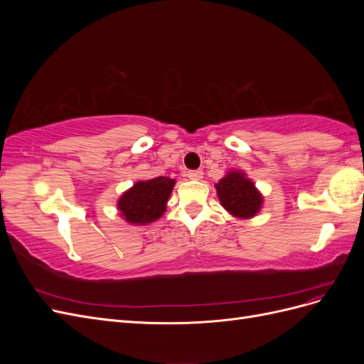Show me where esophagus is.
<instances>
[{
  "mask_svg": "<svg viewBox=\"0 0 364 364\" xmlns=\"http://www.w3.org/2000/svg\"><path fill=\"white\" fill-rule=\"evenodd\" d=\"M186 176H188L191 181H200L203 178V171L202 170H190L188 173H186Z\"/></svg>",
  "mask_w": 364,
  "mask_h": 364,
  "instance_id": "34e87169",
  "label": "esophagus"
}]
</instances>
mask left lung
Returning a JSON list of instances; mask_svg holds the SVG:
<instances>
[{"instance_id":"obj_1","label":"left lung","mask_w":364,"mask_h":364,"mask_svg":"<svg viewBox=\"0 0 364 364\" xmlns=\"http://www.w3.org/2000/svg\"><path fill=\"white\" fill-rule=\"evenodd\" d=\"M215 190L220 205L235 218H252L261 211L264 197L243 170H229Z\"/></svg>"}]
</instances>
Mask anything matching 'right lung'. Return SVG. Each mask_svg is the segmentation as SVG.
Masks as SVG:
<instances>
[{
    "mask_svg": "<svg viewBox=\"0 0 364 364\" xmlns=\"http://www.w3.org/2000/svg\"><path fill=\"white\" fill-rule=\"evenodd\" d=\"M176 179L158 176L149 181H138L119 196L117 209L129 225L146 226L156 222L167 211V202Z\"/></svg>",
    "mask_w": 364,
    "mask_h": 364,
    "instance_id": "1",
    "label": "right lung"
}]
</instances>
